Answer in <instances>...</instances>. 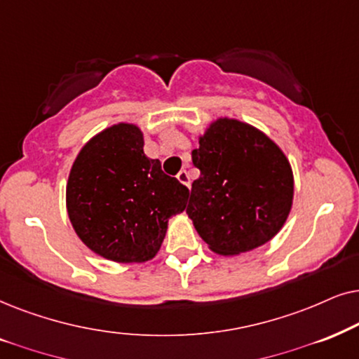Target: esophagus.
Wrapping results in <instances>:
<instances>
[{"mask_svg": "<svg viewBox=\"0 0 359 359\" xmlns=\"http://www.w3.org/2000/svg\"><path fill=\"white\" fill-rule=\"evenodd\" d=\"M177 179H179L180 184H184V185H187V187H190V175H189L187 170H180L179 174H177Z\"/></svg>", "mask_w": 359, "mask_h": 359, "instance_id": "esophagus-1", "label": "esophagus"}]
</instances>
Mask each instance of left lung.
Instances as JSON below:
<instances>
[{"label": "left lung", "mask_w": 359, "mask_h": 359, "mask_svg": "<svg viewBox=\"0 0 359 359\" xmlns=\"http://www.w3.org/2000/svg\"><path fill=\"white\" fill-rule=\"evenodd\" d=\"M187 215L208 250L238 256L271 241L287 222L294 172L266 133L236 118L219 116L198 136Z\"/></svg>", "instance_id": "1"}]
</instances>
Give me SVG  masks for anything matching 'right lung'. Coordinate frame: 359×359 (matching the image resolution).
<instances>
[{
    "mask_svg": "<svg viewBox=\"0 0 359 359\" xmlns=\"http://www.w3.org/2000/svg\"><path fill=\"white\" fill-rule=\"evenodd\" d=\"M189 189L144 154V133L135 123L104 128L76 154L65 205L76 236L103 259L133 264L161 250L167 224L182 213Z\"/></svg>",
    "mask_w": 359,
    "mask_h": 359,
    "instance_id": "add662e5",
    "label": "right lung"
}]
</instances>
